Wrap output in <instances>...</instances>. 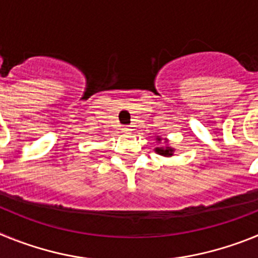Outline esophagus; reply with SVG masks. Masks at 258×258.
Here are the masks:
<instances>
[{"instance_id":"obj_1","label":"esophagus","mask_w":258,"mask_h":258,"mask_svg":"<svg viewBox=\"0 0 258 258\" xmlns=\"http://www.w3.org/2000/svg\"><path fill=\"white\" fill-rule=\"evenodd\" d=\"M132 129H131V126H124L122 127V132H124V133H129V132H131Z\"/></svg>"}]
</instances>
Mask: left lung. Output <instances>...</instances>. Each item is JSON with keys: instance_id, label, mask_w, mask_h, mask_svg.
<instances>
[{"instance_id": "8db88e82", "label": "left lung", "mask_w": 258, "mask_h": 258, "mask_svg": "<svg viewBox=\"0 0 258 258\" xmlns=\"http://www.w3.org/2000/svg\"><path fill=\"white\" fill-rule=\"evenodd\" d=\"M156 138V142L157 143H161V141H163V138H161L160 136H156L155 137ZM164 142L166 143V146H159V147H155V152L159 155H161V156H165V157H170L174 155V151L175 150L173 149V147H170L169 145H168V140H164Z\"/></svg>"}]
</instances>
